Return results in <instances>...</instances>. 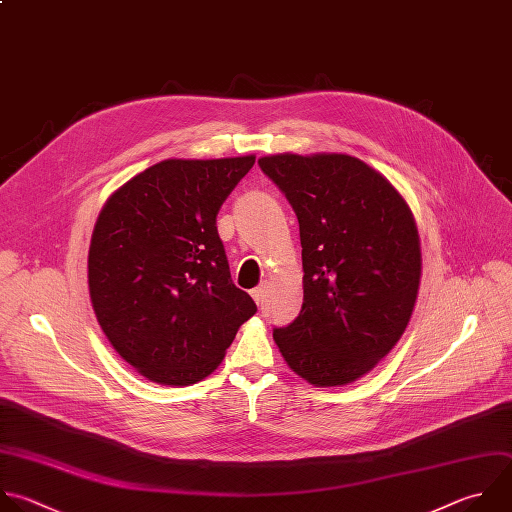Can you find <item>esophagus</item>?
Returning <instances> with one entry per match:
<instances>
[{"label":"esophagus","instance_id":"obj_1","mask_svg":"<svg viewBox=\"0 0 512 512\" xmlns=\"http://www.w3.org/2000/svg\"><path fill=\"white\" fill-rule=\"evenodd\" d=\"M265 291H267V285H265V283H261L259 287H255V289L251 291V297H253L257 303H261V301H263V297H265Z\"/></svg>","mask_w":512,"mask_h":512}]
</instances>
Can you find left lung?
<instances>
[{
	"label": "left lung",
	"instance_id": "1",
	"mask_svg": "<svg viewBox=\"0 0 512 512\" xmlns=\"http://www.w3.org/2000/svg\"><path fill=\"white\" fill-rule=\"evenodd\" d=\"M263 173L299 221L303 305L273 339L313 386H346L406 331L422 275L420 237L402 195L350 154H273Z\"/></svg>",
	"mask_w": 512,
	"mask_h": 512
}]
</instances>
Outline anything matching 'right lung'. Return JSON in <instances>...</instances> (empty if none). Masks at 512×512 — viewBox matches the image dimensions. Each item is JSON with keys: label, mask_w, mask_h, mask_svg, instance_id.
Returning a JSON list of instances; mask_svg holds the SVG:
<instances>
[{"label": "right lung", "mask_w": 512, "mask_h": 512, "mask_svg": "<svg viewBox=\"0 0 512 512\" xmlns=\"http://www.w3.org/2000/svg\"><path fill=\"white\" fill-rule=\"evenodd\" d=\"M255 156L156 162L110 195L94 225L88 289L118 356L162 386L223 362L257 311L235 287L217 215Z\"/></svg>", "instance_id": "right-lung-1"}]
</instances>
